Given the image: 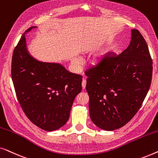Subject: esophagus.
Returning a JSON list of instances; mask_svg holds the SVG:
<instances>
[{
    "label": "esophagus",
    "instance_id": "obj_1",
    "mask_svg": "<svg viewBox=\"0 0 158 158\" xmlns=\"http://www.w3.org/2000/svg\"><path fill=\"white\" fill-rule=\"evenodd\" d=\"M85 86H86V80L85 78H83V81H82V87H83V88H85Z\"/></svg>",
    "mask_w": 158,
    "mask_h": 158
}]
</instances>
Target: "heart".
<instances>
[{"instance_id":"heart-1","label":"heart","mask_w":158,"mask_h":158,"mask_svg":"<svg viewBox=\"0 0 158 158\" xmlns=\"http://www.w3.org/2000/svg\"><path fill=\"white\" fill-rule=\"evenodd\" d=\"M112 50H113V47H112L111 45H109V46L106 47L105 48L103 49L102 51H101V57H103V56H105V55H108V54H109ZM74 62H75V64H78L79 63L78 60H74Z\"/></svg>"}]
</instances>
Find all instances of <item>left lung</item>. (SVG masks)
<instances>
[{
  "mask_svg": "<svg viewBox=\"0 0 158 158\" xmlns=\"http://www.w3.org/2000/svg\"><path fill=\"white\" fill-rule=\"evenodd\" d=\"M128 47L120 55L109 53L85 71L92 122L113 131L127 124L141 107L150 89L152 61L148 44L137 29H131Z\"/></svg>",
  "mask_w": 158,
  "mask_h": 158,
  "instance_id": "left-lung-1",
  "label": "left lung"
}]
</instances>
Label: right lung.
Wrapping results in <instances>:
<instances>
[{"instance_id": "add662e5", "label": "right lung", "mask_w": 158, "mask_h": 158, "mask_svg": "<svg viewBox=\"0 0 158 158\" xmlns=\"http://www.w3.org/2000/svg\"><path fill=\"white\" fill-rule=\"evenodd\" d=\"M12 56L11 77L17 98L26 116L45 131L66 124L75 96L82 90V76L57 62H42L28 50L25 34Z\"/></svg>"}]
</instances>
